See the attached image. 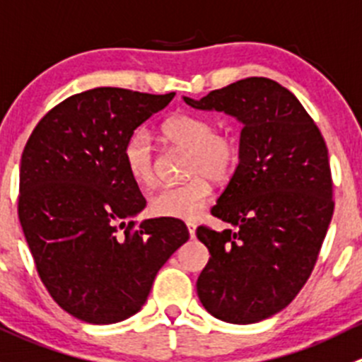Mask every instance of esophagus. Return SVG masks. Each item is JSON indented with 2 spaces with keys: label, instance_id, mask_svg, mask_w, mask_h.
<instances>
[{
  "label": "esophagus",
  "instance_id": "obj_1",
  "mask_svg": "<svg viewBox=\"0 0 362 362\" xmlns=\"http://www.w3.org/2000/svg\"><path fill=\"white\" fill-rule=\"evenodd\" d=\"M187 230H189V235H191V238H194V235H196V224L192 223V221H189V223H187Z\"/></svg>",
  "mask_w": 362,
  "mask_h": 362
}]
</instances>
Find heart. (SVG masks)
I'll return each instance as SVG.
<instances>
[{
    "label": "heart",
    "instance_id": "1",
    "mask_svg": "<svg viewBox=\"0 0 362 362\" xmlns=\"http://www.w3.org/2000/svg\"><path fill=\"white\" fill-rule=\"evenodd\" d=\"M168 143L187 150L184 184L168 185L153 192L150 210L156 216L173 219H196L212 194V184H224L238 166L237 139L226 132H216L210 118L192 113H177L160 127ZM127 173L136 184L150 187L157 180V160L152 136L145 129L132 132L122 150Z\"/></svg>",
    "mask_w": 362,
    "mask_h": 362
}]
</instances>
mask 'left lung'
<instances>
[{
  "instance_id": "obj_1",
  "label": "left lung",
  "mask_w": 362,
  "mask_h": 362,
  "mask_svg": "<svg viewBox=\"0 0 362 362\" xmlns=\"http://www.w3.org/2000/svg\"><path fill=\"white\" fill-rule=\"evenodd\" d=\"M184 100L244 125L238 166L210 210L235 230H196L210 252L198 297L223 322L265 320L296 299L327 233L334 210L327 145L297 97L267 77Z\"/></svg>"
}]
</instances>
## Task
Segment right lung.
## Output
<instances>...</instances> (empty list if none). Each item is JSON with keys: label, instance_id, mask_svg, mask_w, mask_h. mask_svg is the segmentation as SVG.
Listing matches in <instances>:
<instances>
[{"label": "right lung", "instance_id": "obj_1", "mask_svg": "<svg viewBox=\"0 0 362 362\" xmlns=\"http://www.w3.org/2000/svg\"><path fill=\"white\" fill-rule=\"evenodd\" d=\"M173 97L110 86L76 93L24 146L17 212L28 247L56 304L88 324L138 313L189 238L180 219H132L146 199L122 157L129 136Z\"/></svg>", "mask_w": 362, "mask_h": 362}]
</instances>
